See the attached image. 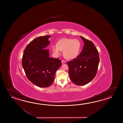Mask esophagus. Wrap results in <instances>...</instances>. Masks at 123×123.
<instances>
[{
  "label": "esophagus",
  "mask_w": 123,
  "mask_h": 123,
  "mask_svg": "<svg viewBox=\"0 0 123 123\" xmlns=\"http://www.w3.org/2000/svg\"><path fill=\"white\" fill-rule=\"evenodd\" d=\"M61 62H62V63H63V64H64V63H65V61L64 60H62Z\"/></svg>",
  "instance_id": "esophagus-1"
}]
</instances>
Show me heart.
<instances>
[{"mask_svg":"<svg viewBox=\"0 0 123 123\" xmlns=\"http://www.w3.org/2000/svg\"><path fill=\"white\" fill-rule=\"evenodd\" d=\"M81 49V43L77 39L63 38L60 40L57 46L52 47L54 52L59 55L60 51H63L65 58L68 59H73L77 57Z\"/></svg>","mask_w":123,"mask_h":123,"instance_id":"heart-1","label":"heart"}]
</instances>
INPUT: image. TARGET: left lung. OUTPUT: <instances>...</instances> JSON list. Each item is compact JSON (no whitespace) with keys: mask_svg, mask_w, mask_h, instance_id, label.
Masks as SVG:
<instances>
[{"mask_svg":"<svg viewBox=\"0 0 123 123\" xmlns=\"http://www.w3.org/2000/svg\"><path fill=\"white\" fill-rule=\"evenodd\" d=\"M80 37L84 41L83 49L77 58L68 62L67 64L71 80L76 85H84L92 81L96 76L99 56L94 43Z\"/></svg>","mask_w":123,"mask_h":123,"instance_id":"8db88e82","label":"left lung"}]
</instances>
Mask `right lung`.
<instances>
[{
  "instance_id": "obj_1",
  "label": "right lung",
  "mask_w": 123,
  "mask_h": 123,
  "mask_svg": "<svg viewBox=\"0 0 123 123\" xmlns=\"http://www.w3.org/2000/svg\"><path fill=\"white\" fill-rule=\"evenodd\" d=\"M50 36L35 38L24 51L22 65L26 76L37 86L47 87L52 84L57 70L61 66L58 58L50 57L49 49Z\"/></svg>"
}]
</instances>
